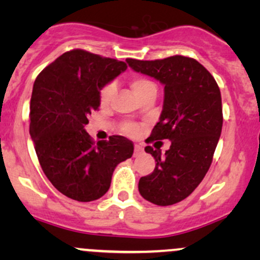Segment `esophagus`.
<instances>
[{
  "label": "esophagus",
  "mask_w": 260,
  "mask_h": 260,
  "mask_svg": "<svg viewBox=\"0 0 260 260\" xmlns=\"http://www.w3.org/2000/svg\"><path fill=\"white\" fill-rule=\"evenodd\" d=\"M142 153H143V148L138 144L134 145V156H138V155H140Z\"/></svg>",
  "instance_id": "esophagus-1"
}]
</instances>
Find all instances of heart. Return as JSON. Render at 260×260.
Instances as JSON below:
<instances>
[{"label":"heart","mask_w":260,"mask_h":260,"mask_svg":"<svg viewBox=\"0 0 260 260\" xmlns=\"http://www.w3.org/2000/svg\"><path fill=\"white\" fill-rule=\"evenodd\" d=\"M129 85L134 94L137 95V98H140L143 94H145L149 90H156V86H155L154 83L150 79L144 78V77H134L131 80ZM115 90V83H107V84L104 85L100 90V103L103 105H107L113 98ZM122 129H123L124 133L129 134V136H137L139 133V127L133 123H126Z\"/></svg>","instance_id":"heart-1"}]
</instances>
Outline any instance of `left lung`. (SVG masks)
<instances>
[{"mask_svg": "<svg viewBox=\"0 0 260 260\" xmlns=\"http://www.w3.org/2000/svg\"><path fill=\"white\" fill-rule=\"evenodd\" d=\"M126 61L133 71L165 85L162 111L149 142L171 140L165 155L160 149L145 147L156 164L150 175L139 180V193L161 207L176 204L199 186L211 165L222 128L220 89L194 58L176 55L155 61Z\"/></svg>", "mask_w": 260, "mask_h": 260, "instance_id": "1", "label": "left lung"}]
</instances>
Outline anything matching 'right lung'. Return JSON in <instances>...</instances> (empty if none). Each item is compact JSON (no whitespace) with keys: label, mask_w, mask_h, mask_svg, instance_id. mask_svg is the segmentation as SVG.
Wrapping results in <instances>:
<instances>
[{"label":"right lung","mask_w":260,"mask_h":260,"mask_svg":"<svg viewBox=\"0 0 260 260\" xmlns=\"http://www.w3.org/2000/svg\"><path fill=\"white\" fill-rule=\"evenodd\" d=\"M126 70V62L76 49L56 58L35 79L30 137L44 174L68 198H101L116 166L132 156L131 140L112 136L95 143L84 128L88 116L99 109L101 88Z\"/></svg>","instance_id":"1"}]
</instances>
